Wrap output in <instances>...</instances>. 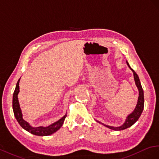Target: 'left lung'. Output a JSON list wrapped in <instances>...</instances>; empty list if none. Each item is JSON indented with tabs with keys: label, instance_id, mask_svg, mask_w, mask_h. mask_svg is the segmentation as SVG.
<instances>
[{
	"label": "left lung",
	"instance_id": "left-lung-1",
	"mask_svg": "<svg viewBox=\"0 0 159 159\" xmlns=\"http://www.w3.org/2000/svg\"><path fill=\"white\" fill-rule=\"evenodd\" d=\"M126 64H127L128 66L129 67V69L133 71V76H134V80L135 81V84L137 86V87L139 90V97H138V101H137V104L136 105V107L134 108V110L129 114L127 116L126 118V120L125 121V122L122 124L121 126H109L105 125L104 123H102L100 121H98L97 120H95L97 122H99V123L102 124V125H104L106 127L110 129L111 130H122L126 129L127 128H129L130 126H131L132 125H133L138 120V119H139V117L141 115L144 109V92L142 88L141 84H140V79L139 77L137 75V74L136 73L134 72V70L131 68L129 64V62L126 61Z\"/></svg>",
	"mask_w": 159,
	"mask_h": 159
}]
</instances>
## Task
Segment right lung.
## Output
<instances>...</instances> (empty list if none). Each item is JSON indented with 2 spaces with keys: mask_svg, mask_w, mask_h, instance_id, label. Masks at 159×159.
<instances>
[{
  "mask_svg": "<svg viewBox=\"0 0 159 159\" xmlns=\"http://www.w3.org/2000/svg\"><path fill=\"white\" fill-rule=\"evenodd\" d=\"M20 78L18 80V82L16 85V88L13 94L12 97V109L14 112V115L16 118V120L19 122V125L21 126L22 129H24L26 131H28L30 133L37 135V136H48L51 135L59 129L62 126L63 122L65 121V118L66 117V115L62 116L61 119L54 122V123L48 126H40L38 127H34L32 126L28 122L24 120L22 117V113L21 108L20 107V104L19 102V98H18V94L19 93V82Z\"/></svg>",
  "mask_w": 159,
  "mask_h": 159,
  "instance_id": "add662e5",
  "label": "right lung"
}]
</instances>
